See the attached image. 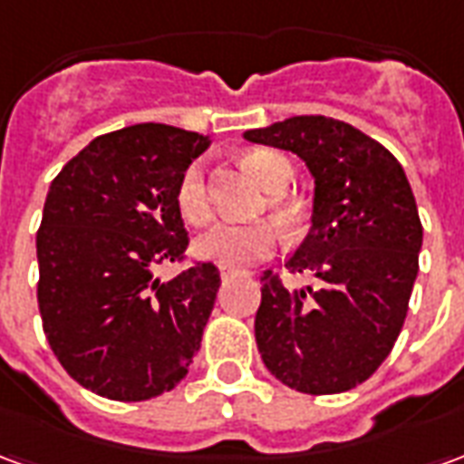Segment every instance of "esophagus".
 Segmentation results:
<instances>
[{
    "instance_id": "obj_1",
    "label": "esophagus",
    "mask_w": 464,
    "mask_h": 464,
    "mask_svg": "<svg viewBox=\"0 0 464 464\" xmlns=\"http://www.w3.org/2000/svg\"><path fill=\"white\" fill-rule=\"evenodd\" d=\"M233 276H238V271H233V268H221V278L223 281H228Z\"/></svg>"
}]
</instances>
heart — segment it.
Masks as SVG:
<instances>
[{
  "label": "heart",
  "mask_w": 464,
  "mask_h": 464,
  "mask_svg": "<svg viewBox=\"0 0 464 464\" xmlns=\"http://www.w3.org/2000/svg\"><path fill=\"white\" fill-rule=\"evenodd\" d=\"M246 166L273 193L283 191L293 176L291 161L283 153L268 151V149H256L248 153ZM176 206H179L183 221H188L191 226H206L213 218L203 163H191L181 173L179 186H176ZM273 206L281 216L291 218V208L285 203L276 201ZM278 243H281V236L273 223H221L198 238L196 251L201 253L203 258L236 271V268H246L251 263L273 256Z\"/></svg>",
  "instance_id": "b5f03b06"
}]
</instances>
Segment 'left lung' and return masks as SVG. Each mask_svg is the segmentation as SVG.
Listing matches in <instances>:
<instances>
[{"instance_id": "1", "label": "left lung", "mask_w": 464, "mask_h": 464, "mask_svg": "<svg viewBox=\"0 0 464 464\" xmlns=\"http://www.w3.org/2000/svg\"><path fill=\"white\" fill-rule=\"evenodd\" d=\"M243 136L298 153L315 179L313 228L285 268L321 285L293 291L263 271L261 358L298 392H345L382 365L408 318L422 246L408 176L382 143L328 116H293Z\"/></svg>"}]
</instances>
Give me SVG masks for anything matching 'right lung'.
Returning a JSON list of instances; mask_svg holds the SVG:
<instances>
[{"label": "right lung", "instance_id": "right-lung-1", "mask_svg": "<svg viewBox=\"0 0 464 464\" xmlns=\"http://www.w3.org/2000/svg\"><path fill=\"white\" fill-rule=\"evenodd\" d=\"M208 139L166 123L99 136L59 171L36 231V301L49 348L96 395L141 402L188 372L221 273L183 263L188 233L176 186Z\"/></svg>", "mask_w": 464, "mask_h": 464}]
</instances>
